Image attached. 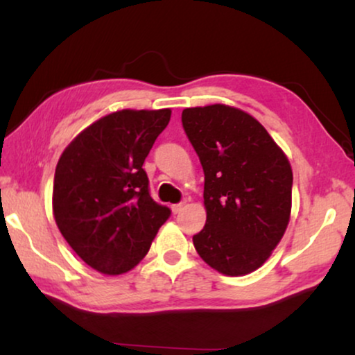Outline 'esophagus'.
Masks as SVG:
<instances>
[{
	"label": "esophagus",
	"mask_w": 355,
	"mask_h": 355,
	"mask_svg": "<svg viewBox=\"0 0 355 355\" xmlns=\"http://www.w3.org/2000/svg\"><path fill=\"white\" fill-rule=\"evenodd\" d=\"M184 208V202H181V203H174V205H171V210H173V213L174 215H176V213H179Z\"/></svg>",
	"instance_id": "34e87169"
}]
</instances>
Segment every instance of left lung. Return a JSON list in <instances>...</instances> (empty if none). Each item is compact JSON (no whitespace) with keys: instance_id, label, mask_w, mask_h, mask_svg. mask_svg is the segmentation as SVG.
Returning a JSON list of instances; mask_svg holds the SVG:
<instances>
[{"instance_id":"left-lung-1","label":"left lung","mask_w":355,"mask_h":355,"mask_svg":"<svg viewBox=\"0 0 355 355\" xmlns=\"http://www.w3.org/2000/svg\"><path fill=\"white\" fill-rule=\"evenodd\" d=\"M182 125L205 174L207 223L192 237L197 254L218 273L249 275L289 225V159L254 116L234 106L186 108Z\"/></svg>"}]
</instances>
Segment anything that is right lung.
Here are the masks:
<instances>
[{"label":"right lung","instance_id":"add662e5","mask_svg":"<svg viewBox=\"0 0 355 355\" xmlns=\"http://www.w3.org/2000/svg\"><path fill=\"white\" fill-rule=\"evenodd\" d=\"M169 118V108L114 111L61 153L53 215L72 250L100 273L123 275L139 265L171 215L150 197L142 168Z\"/></svg>","mask_w":355,"mask_h":355}]
</instances>
